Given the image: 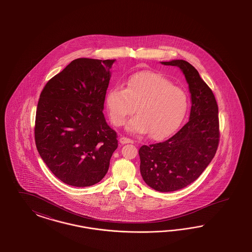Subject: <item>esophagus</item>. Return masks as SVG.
<instances>
[{"label":"esophagus","mask_w":252,"mask_h":252,"mask_svg":"<svg viewBox=\"0 0 252 252\" xmlns=\"http://www.w3.org/2000/svg\"><path fill=\"white\" fill-rule=\"evenodd\" d=\"M120 142L122 143V145H125V144H132V143H133L132 140L130 139V138H127V137H124V136H122V137L120 138Z\"/></svg>","instance_id":"1"}]
</instances>
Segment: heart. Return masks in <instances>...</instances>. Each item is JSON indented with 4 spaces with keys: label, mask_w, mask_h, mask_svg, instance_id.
I'll return each instance as SVG.
<instances>
[{
    "label": "heart",
    "mask_w": 252,
    "mask_h": 252,
    "mask_svg": "<svg viewBox=\"0 0 252 252\" xmlns=\"http://www.w3.org/2000/svg\"><path fill=\"white\" fill-rule=\"evenodd\" d=\"M105 103L115 126H122L135 107L137 116L128 123V130L134 133L149 131V137L160 139L171 134L183 120L188 95L162 75L139 73L128 79L125 88H111Z\"/></svg>",
    "instance_id": "obj_1"
}]
</instances>
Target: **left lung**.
Masks as SVG:
<instances>
[{
  "mask_svg": "<svg viewBox=\"0 0 252 252\" xmlns=\"http://www.w3.org/2000/svg\"><path fill=\"white\" fill-rule=\"evenodd\" d=\"M161 63L181 69L191 94L189 122L169 139L139 149L144 181L155 190L169 192L185 188L201 176L214 158L220 135L218 103L198 71L183 60Z\"/></svg>",
  "mask_w": 252,
  "mask_h": 252,
  "instance_id": "8db88e82",
  "label": "left lung"
}]
</instances>
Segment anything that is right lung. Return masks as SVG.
I'll use <instances>...</instances> for the list:
<instances>
[{
  "label": "right lung",
  "mask_w": 252,
  "mask_h": 252,
  "mask_svg": "<svg viewBox=\"0 0 252 252\" xmlns=\"http://www.w3.org/2000/svg\"><path fill=\"white\" fill-rule=\"evenodd\" d=\"M116 60L80 58L48 80L38 101L34 139L47 167L63 183L89 187L106 175L118 135L103 103Z\"/></svg>",
  "instance_id": "obj_1"
}]
</instances>
